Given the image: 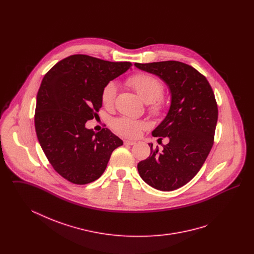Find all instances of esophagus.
<instances>
[{"instance_id": "obj_1", "label": "esophagus", "mask_w": 254, "mask_h": 254, "mask_svg": "<svg viewBox=\"0 0 254 254\" xmlns=\"http://www.w3.org/2000/svg\"><path fill=\"white\" fill-rule=\"evenodd\" d=\"M124 145H135V142H134V141H129V140H125V141H124Z\"/></svg>"}]
</instances>
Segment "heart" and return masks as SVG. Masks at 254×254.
Segmentation results:
<instances>
[{
  "label": "heart",
  "mask_w": 254,
  "mask_h": 254,
  "mask_svg": "<svg viewBox=\"0 0 254 254\" xmlns=\"http://www.w3.org/2000/svg\"><path fill=\"white\" fill-rule=\"evenodd\" d=\"M126 83L141 97L148 106V111L153 116H162L168 109V100L162 93L164 85L156 76L148 73H135L129 76ZM117 95V85L109 82L104 85L101 92V102L104 107L111 108ZM113 129L124 137L135 138L145 127L143 122L128 117H121L112 123Z\"/></svg>",
  "instance_id": "heart-1"
}]
</instances>
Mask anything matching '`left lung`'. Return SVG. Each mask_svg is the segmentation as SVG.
I'll use <instances>...</instances> for the list:
<instances>
[{
  "label": "left lung",
  "mask_w": 254,
  "mask_h": 254,
  "mask_svg": "<svg viewBox=\"0 0 254 254\" xmlns=\"http://www.w3.org/2000/svg\"><path fill=\"white\" fill-rule=\"evenodd\" d=\"M135 66L160 77L169 87V112L152 131L158 142L168 137L162 152L150 146V155L137 168L141 178L150 187L171 191L190 181L202 168L214 140L217 103L206 78L191 65L178 61Z\"/></svg>",
  "instance_id": "left-lung-1"
}]
</instances>
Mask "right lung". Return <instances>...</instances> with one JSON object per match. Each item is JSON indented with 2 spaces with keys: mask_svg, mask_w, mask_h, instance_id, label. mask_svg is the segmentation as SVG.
I'll return each mask as SVG.
<instances>
[{
  "mask_svg": "<svg viewBox=\"0 0 254 254\" xmlns=\"http://www.w3.org/2000/svg\"><path fill=\"white\" fill-rule=\"evenodd\" d=\"M132 65L75 54L45 75L37 94L35 129L46 156L65 180L85 185L104 173L112 151L123 141L109 128L85 127L102 107L104 85Z\"/></svg>",
  "mask_w": 254,
  "mask_h": 254,
  "instance_id": "obj_1",
  "label": "right lung"
}]
</instances>
